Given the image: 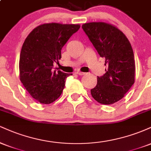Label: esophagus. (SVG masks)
I'll return each instance as SVG.
<instances>
[{
	"instance_id": "obj_1",
	"label": "esophagus",
	"mask_w": 151,
	"mask_h": 151,
	"mask_svg": "<svg viewBox=\"0 0 151 151\" xmlns=\"http://www.w3.org/2000/svg\"><path fill=\"white\" fill-rule=\"evenodd\" d=\"M77 74H78V75H81V76L86 74V73H84V72H77Z\"/></svg>"
}]
</instances>
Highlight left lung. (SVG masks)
<instances>
[{"instance_id":"8db88e82","label":"left lung","mask_w":151,"mask_h":151,"mask_svg":"<svg viewBox=\"0 0 151 151\" xmlns=\"http://www.w3.org/2000/svg\"><path fill=\"white\" fill-rule=\"evenodd\" d=\"M82 29L107 66L106 73L97 77L91 96L102 104L116 103L134 84L136 66L131 43L119 29L106 22L83 24Z\"/></svg>"}]
</instances>
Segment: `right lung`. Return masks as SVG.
I'll use <instances>...</instances> for the list:
<instances>
[{"label":"right lung","mask_w":151,"mask_h":151,"mask_svg":"<svg viewBox=\"0 0 151 151\" xmlns=\"http://www.w3.org/2000/svg\"><path fill=\"white\" fill-rule=\"evenodd\" d=\"M74 24L45 23L26 37L19 61L20 79L32 98L49 104L62 94L67 77L72 74L54 70V62L62 58L61 50L79 29Z\"/></svg>","instance_id":"1"}]
</instances>
